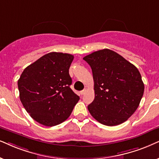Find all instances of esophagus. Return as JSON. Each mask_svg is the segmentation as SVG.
<instances>
[{
  "instance_id": "obj_1",
  "label": "esophagus",
  "mask_w": 159,
  "mask_h": 159,
  "mask_svg": "<svg viewBox=\"0 0 159 159\" xmlns=\"http://www.w3.org/2000/svg\"><path fill=\"white\" fill-rule=\"evenodd\" d=\"M85 92H86V89H84V90H82V91L80 92V94H81V95H83V94H85Z\"/></svg>"
}]
</instances>
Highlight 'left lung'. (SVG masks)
<instances>
[{
  "label": "left lung",
  "instance_id": "8db88e82",
  "mask_svg": "<svg viewBox=\"0 0 159 159\" xmlns=\"http://www.w3.org/2000/svg\"><path fill=\"white\" fill-rule=\"evenodd\" d=\"M92 68L94 99L87 106L97 121L108 126L125 122L137 109L144 85L134 65L111 50L103 49L84 57Z\"/></svg>",
  "mask_w": 159,
  "mask_h": 159
}]
</instances>
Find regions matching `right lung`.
Wrapping results in <instances>:
<instances>
[{"label":"right lung","mask_w":159,"mask_h":159,"mask_svg":"<svg viewBox=\"0 0 159 159\" xmlns=\"http://www.w3.org/2000/svg\"><path fill=\"white\" fill-rule=\"evenodd\" d=\"M73 59L71 54L47 53L28 66L18 80L22 104L43 125L52 127L65 121L80 99L70 87Z\"/></svg>","instance_id":"right-lung-1"}]
</instances>
